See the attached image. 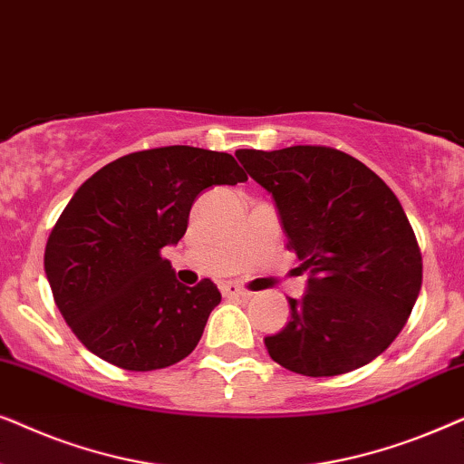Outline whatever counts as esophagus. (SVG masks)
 I'll return each mask as SVG.
<instances>
[{
    "label": "esophagus",
    "instance_id": "34e87169",
    "mask_svg": "<svg viewBox=\"0 0 464 464\" xmlns=\"http://www.w3.org/2000/svg\"><path fill=\"white\" fill-rule=\"evenodd\" d=\"M221 291H224L226 297H249L251 295L249 289L240 287V285H237V283L224 285V287H221Z\"/></svg>",
    "mask_w": 464,
    "mask_h": 464
}]
</instances>
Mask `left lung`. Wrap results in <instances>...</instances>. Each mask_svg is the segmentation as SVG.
Returning <instances> with one entry per match:
<instances>
[{"instance_id":"8db88e82","label":"left lung","mask_w":464,"mask_h":464,"mask_svg":"<svg viewBox=\"0 0 464 464\" xmlns=\"http://www.w3.org/2000/svg\"><path fill=\"white\" fill-rule=\"evenodd\" d=\"M268 189L287 249L310 272L291 319L266 338L272 361L302 376H338L370 363L408 323L422 256L401 202L357 158L325 145L237 151Z\"/></svg>"}]
</instances>
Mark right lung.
I'll list each match as a JSON object with an SVG mask.
<instances>
[{"instance_id":"add662e5","label":"right lung","mask_w":464,"mask_h":464,"mask_svg":"<svg viewBox=\"0 0 464 464\" xmlns=\"http://www.w3.org/2000/svg\"><path fill=\"white\" fill-rule=\"evenodd\" d=\"M243 181L226 151L167 145L118 158L82 183L50 232L44 268L88 351L130 372L194 351L221 294L208 278L181 285L160 251L186 234L202 189Z\"/></svg>"}]
</instances>
